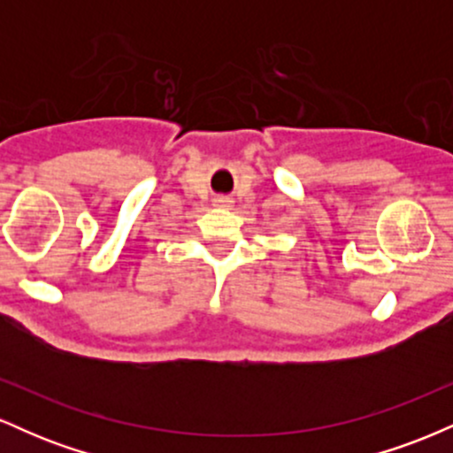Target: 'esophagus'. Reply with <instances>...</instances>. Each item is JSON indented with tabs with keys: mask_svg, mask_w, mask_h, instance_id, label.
Wrapping results in <instances>:
<instances>
[{
	"mask_svg": "<svg viewBox=\"0 0 453 453\" xmlns=\"http://www.w3.org/2000/svg\"><path fill=\"white\" fill-rule=\"evenodd\" d=\"M215 204L217 206H227V204H230V200H227V197H217Z\"/></svg>",
	"mask_w": 453,
	"mask_h": 453,
	"instance_id": "34e87169",
	"label": "esophagus"
}]
</instances>
